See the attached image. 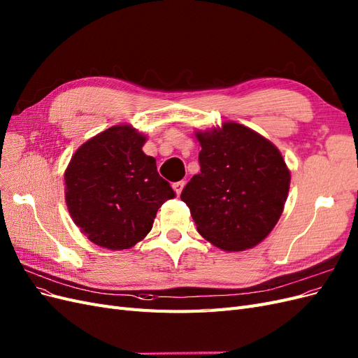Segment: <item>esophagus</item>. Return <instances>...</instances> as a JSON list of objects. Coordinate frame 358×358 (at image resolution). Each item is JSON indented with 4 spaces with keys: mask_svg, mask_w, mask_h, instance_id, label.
I'll return each mask as SVG.
<instances>
[{
    "mask_svg": "<svg viewBox=\"0 0 358 358\" xmlns=\"http://www.w3.org/2000/svg\"><path fill=\"white\" fill-rule=\"evenodd\" d=\"M173 189H175V192H176V196H179V194L182 192V189H183V187H185V180H179V182H175L173 183Z\"/></svg>",
    "mask_w": 358,
    "mask_h": 358,
    "instance_id": "esophagus-1",
    "label": "esophagus"
}]
</instances>
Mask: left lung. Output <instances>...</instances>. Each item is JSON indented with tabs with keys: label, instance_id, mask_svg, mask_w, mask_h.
<instances>
[{
	"label": "left lung",
	"instance_id": "obj_1",
	"mask_svg": "<svg viewBox=\"0 0 358 358\" xmlns=\"http://www.w3.org/2000/svg\"><path fill=\"white\" fill-rule=\"evenodd\" d=\"M200 173L182 189L199 233L224 251L262 242L276 225L289 171L276 146L241 124L197 133Z\"/></svg>",
	"mask_w": 358,
	"mask_h": 358
}]
</instances>
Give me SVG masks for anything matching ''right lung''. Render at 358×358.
Segmentation results:
<instances>
[{
  "mask_svg": "<svg viewBox=\"0 0 358 358\" xmlns=\"http://www.w3.org/2000/svg\"><path fill=\"white\" fill-rule=\"evenodd\" d=\"M145 137L116 125L83 143L66 170L73 221L95 245L128 249L150 231L158 209L175 197L146 155Z\"/></svg>",
  "mask_w": 358,
  "mask_h": 358,
  "instance_id": "add662e5",
  "label": "right lung"
}]
</instances>
